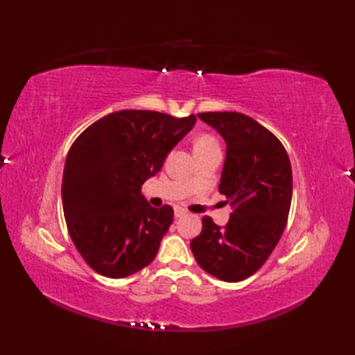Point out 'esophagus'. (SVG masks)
I'll return each instance as SVG.
<instances>
[{
	"label": "esophagus",
	"mask_w": 355,
	"mask_h": 355,
	"mask_svg": "<svg viewBox=\"0 0 355 355\" xmlns=\"http://www.w3.org/2000/svg\"><path fill=\"white\" fill-rule=\"evenodd\" d=\"M173 214H175L177 218H182V216L186 215V210L182 209V207H175V209H173Z\"/></svg>",
	"instance_id": "esophagus-1"
}]
</instances>
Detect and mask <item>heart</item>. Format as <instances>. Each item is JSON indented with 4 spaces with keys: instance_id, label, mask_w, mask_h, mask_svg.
Returning a JSON list of instances; mask_svg holds the SVG:
<instances>
[{
    "instance_id": "1",
    "label": "heart",
    "mask_w": 355,
    "mask_h": 355,
    "mask_svg": "<svg viewBox=\"0 0 355 355\" xmlns=\"http://www.w3.org/2000/svg\"><path fill=\"white\" fill-rule=\"evenodd\" d=\"M220 148V143H218L216 137L212 134H200L193 141V150L195 153H202V150Z\"/></svg>"
}]
</instances>
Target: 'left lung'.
<instances>
[{"label":"left lung","instance_id":"obj_1","mask_svg":"<svg viewBox=\"0 0 355 355\" xmlns=\"http://www.w3.org/2000/svg\"><path fill=\"white\" fill-rule=\"evenodd\" d=\"M198 117L227 143L218 191L233 212L223 227L202 218L191 250L209 275L239 282L266 263L282 236L293 195L290 158L273 132L243 112H200Z\"/></svg>","mask_w":355,"mask_h":355}]
</instances>
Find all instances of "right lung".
Instances as JSON below:
<instances>
[{
    "label": "right lung",
    "instance_id": "obj_1",
    "mask_svg": "<svg viewBox=\"0 0 355 355\" xmlns=\"http://www.w3.org/2000/svg\"><path fill=\"white\" fill-rule=\"evenodd\" d=\"M195 120L123 110L96 120L73 141L62 175L64 216L74 247L96 273L120 279L154 261L173 209L150 207L141 184Z\"/></svg>",
    "mask_w": 355,
    "mask_h": 355
}]
</instances>
